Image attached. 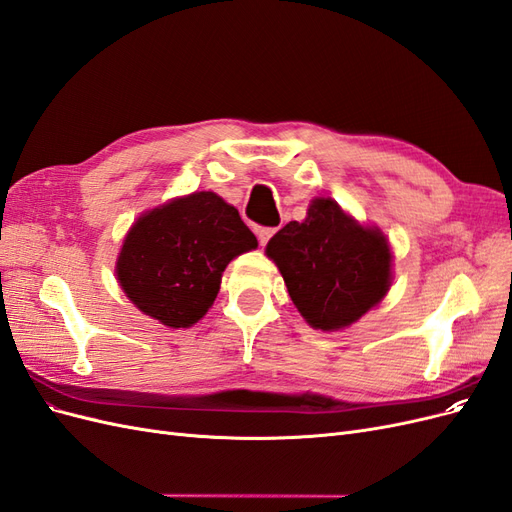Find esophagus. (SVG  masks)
Here are the masks:
<instances>
[{
    "label": "esophagus",
    "mask_w": 512,
    "mask_h": 512,
    "mask_svg": "<svg viewBox=\"0 0 512 512\" xmlns=\"http://www.w3.org/2000/svg\"><path fill=\"white\" fill-rule=\"evenodd\" d=\"M254 232H256V237H258V243H260V245H267L269 239L275 235V228L254 224Z\"/></svg>",
    "instance_id": "34e87169"
}]
</instances>
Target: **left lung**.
<instances>
[{"label": "left lung", "mask_w": 512, "mask_h": 512, "mask_svg": "<svg viewBox=\"0 0 512 512\" xmlns=\"http://www.w3.org/2000/svg\"><path fill=\"white\" fill-rule=\"evenodd\" d=\"M267 256L280 267L301 316L322 331L359 320L391 284L382 232L356 224L331 198H316L303 222L277 232Z\"/></svg>", "instance_id": "1"}]
</instances>
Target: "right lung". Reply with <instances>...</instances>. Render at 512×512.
<instances>
[{
    "mask_svg": "<svg viewBox=\"0 0 512 512\" xmlns=\"http://www.w3.org/2000/svg\"><path fill=\"white\" fill-rule=\"evenodd\" d=\"M256 245L235 207L196 192L138 218L123 241L117 277L141 312L166 327H192L218 297L228 262Z\"/></svg>",
    "mask_w": 512,
    "mask_h": 512,
    "instance_id": "1",
    "label": "right lung"
}]
</instances>
